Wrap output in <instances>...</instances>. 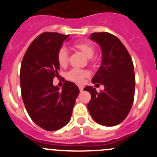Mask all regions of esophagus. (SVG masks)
<instances>
[{"label": "esophagus", "instance_id": "obj_1", "mask_svg": "<svg viewBox=\"0 0 157 157\" xmlns=\"http://www.w3.org/2000/svg\"><path fill=\"white\" fill-rule=\"evenodd\" d=\"M78 88H79L80 92H82V91H83V88H84V87H83V86H78Z\"/></svg>", "mask_w": 157, "mask_h": 157}]
</instances>
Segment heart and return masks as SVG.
I'll return each instance as SVG.
<instances>
[{
  "mask_svg": "<svg viewBox=\"0 0 157 157\" xmlns=\"http://www.w3.org/2000/svg\"><path fill=\"white\" fill-rule=\"evenodd\" d=\"M75 47L81 51L86 57L91 58L94 55L95 48L91 42L89 41H78L75 44ZM57 61L60 66L64 67L68 62V52L65 47H61L57 52ZM89 75L88 71L81 69H72L67 72V78L69 80L76 82H82L83 78Z\"/></svg>",
  "mask_w": 157,
  "mask_h": 157,
  "instance_id": "heart-1",
  "label": "heart"
}]
</instances>
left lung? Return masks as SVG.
<instances>
[{"label": "left lung", "mask_w": 157, "mask_h": 157, "mask_svg": "<svg viewBox=\"0 0 157 157\" xmlns=\"http://www.w3.org/2000/svg\"><path fill=\"white\" fill-rule=\"evenodd\" d=\"M90 38L100 45L102 52L101 66L92 82L100 83L105 89L98 93L92 86L84 88L91 94L87 108L94 121L101 125H118L125 120L134 102L135 76L133 61L125 46L113 34L94 33Z\"/></svg>", "instance_id": "left-lung-1"}]
</instances>
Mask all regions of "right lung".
Masks as SVG:
<instances>
[{"instance_id": "1", "label": "right lung", "mask_w": 157, "mask_h": 157, "mask_svg": "<svg viewBox=\"0 0 157 157\" xmlns=\"http://www.w3.org/2000/svg\"><path fill=\"white\" fill-rule=\"evenodd\" d=\"M69 35L45 32L37 37L23 56L20 87L25 108L31 120L44 130L54 131L64 127L71 117L79 89L64 81L62 89L53 86L59 77L57 52Z\"/></svg>"}]
</instances>
